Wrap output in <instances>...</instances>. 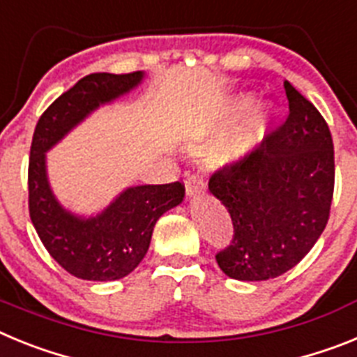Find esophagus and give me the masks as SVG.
<instances>
[{
  "label": "esophagus",
  "instance_id": "obj_1",
  "mask_svg": "<svg viewBox=\"0 0 357 357\" xmlns=\"http://www.w3.org/2000/svg\"><path fill=\"white\" fill-rule=\"evenodd\" d=\"M203 188H204V183H203V179L199 178V176H197V174L188 176V178H187V196L188 197H194L196 194H199Z\"/></svg>",
  "mask_w": 357,
  "mask_h": 357
}]
</instances>
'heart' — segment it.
<instances>
[{
	"mask_svg": "<svg viewBox=\"0 0 357 357\" xmlns=\"http://www.w3.org/2000/svg\"><path fill=\"white\" fill-rule=\"evenodd\" d=\"M253 95L252 93H243L238 97L231 98L226 105L225 114L221 122L217 126V131H222L226 127H230L237 119L252 109ZM273 122V109L268 104L259 105L246 122L238 127L237 131L231 132L230 136L213 142L206 149V160L215 169H230V167H238L246 163L253 154L260 149L268 138L269 129Z\"/></svg>",
	"mask_w": 357,
	"mask_h": 357,
	"instance_id": "1",
	"label": "heart"
}]
</instances>
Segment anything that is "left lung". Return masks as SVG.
Instances as JSON below:
<instances>
[{
    "label": "left lung",
    "mask_w": 357,
    "mask_h": 357,
    "mask_svg": "<svg viewBox=\"0 0 357 357\" xmlns=\"http://www.w3.org/2000/svg\"><path fill=\"white\" fill-rule=\"evenodd\" d=\"M289 116L246 163L217 170L208 188L230 212L234 238L215 255L235 280L277 278L311 252L328 221L334 145L327 122L284 82Z\"/></svg>",
    "instance_id": "8db88e82"
}]
</instances>
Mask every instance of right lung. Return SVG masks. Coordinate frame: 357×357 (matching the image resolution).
Returning a JSON list of instances; mask_svg holds the SVG:
<instances>
[{
  "label": "right lung",
  "instance_id": "add662e5",
  "mask_svg": "<svg viewBox=\"0 0 357 357\" xmlns=\"http://www.w3.org/2000/svg\"><path fill=\"white\" fill-rule=\"evenodd\" d=\"M144 77V71L86 75L50 105L33 131L29 163L30 219L55 262L82 280H119L135 271L147 253L158 219L185 197L179 181L136 185L120 192L102 212L86 217L64 208L50 187V149L100 105L138 88Z\"/></svg>",
  "mask_w": 357,
  "mask_h": 357
}]
</instances>
